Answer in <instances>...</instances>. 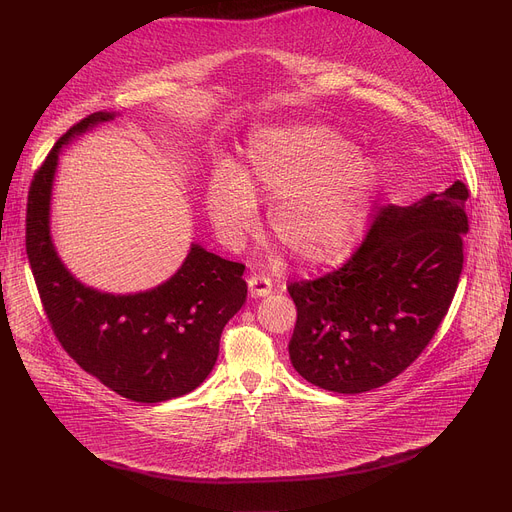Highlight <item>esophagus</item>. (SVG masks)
<instances>
[{"label": "esophagus", "mask_w": 512, "mask_h": 512, "mask_svg": "<svg viewBox=\"0 0 512 512\" xmlns=\"http://www.w3.org/2000/svg\"><path fill=\"white\" fill-rule=\"evenodd\" d=\"M247 282H249V291H251L253 297H265V295H270L274 291L272 278L265 276V274H259V276L255 274Z\"/></svg>", "instance_id": "34e87169"}]
</instances>
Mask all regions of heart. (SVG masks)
Instances as JSON below:
<instances>
[{
	"instance_id": "1",
	"label": "heart",
	"mask_w": 512,
	"mask_h": 512,
	"mask_svg": "<svg viewBox=\"0 0 512 512\" xmlns=\"http://www.w3.org/2000/svg\"><path fill=\"white\" fill-rule=\"evenodd\" d=\"M376 169L324 125L261 129L249 138L240 173L219 169L207 184V211L232 247L255 234L257 198L274 201L270 226L303 263L343 259L360 236Z\"/></svg>"
}]
</instances>
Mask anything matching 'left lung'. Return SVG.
<instances>
[{"label": "left lung", "instance_id": "left-lung-1", "mask_svg": "<svg viewBox=\"0 0 512 512\" xmlns=\"http://www.w3.org/2000/svg\"><path fill=\"white\" fill-rule=\"evenodd\" d=\"M466 198L458 180L410 207H381L339 270L288 284L297 307L288 353L305 381L364 393L418 358L458 288Z\"/></svg>", "mask_w": 512, "mask_h": 512}]
</instances>
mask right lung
Segmentation results:
<instances>
[{"instance_id": "right-lung-1", "label": "right lung", "mask_w": 512, "mask_h": 512, "mask_svg": "<svg viewBox=\"0 0 512 512\" xmlns=\"http://www.w3.org/2000/svg\"><path fill=\"white\" fill-rule=\"evenodd\" d=\"M113 113L73 125L35 171L27 201V257L43 311L71 358L108 389L140 404L194 391L215 366L221 330L247 301L244 265L198 244L167 282L136 295L83 286L64 268L50 236L58 152Z\"/></svg>"}]
</instances>
